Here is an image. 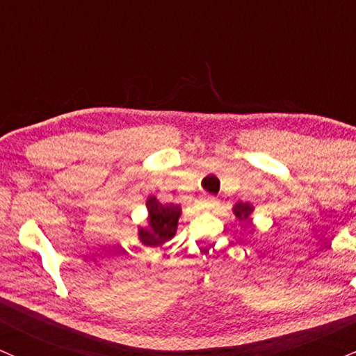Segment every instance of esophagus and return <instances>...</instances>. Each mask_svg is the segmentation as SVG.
<instances>
[{
  "label": "esophagus",
  "mask_w": 356,
  "mask_h": 356,
  "mask_svg": "<svg viewBox=\"0 0 356 356\" xmlns=\"http://www.w3.org/2000/svg\"><path fill=\"white\" fill-rule=\"evenodd\" d=\"M200 204H202L203 210H211V208H215L218 202H216V198H213V196H203L202 200H200Z\"/></svg>",
  "instance_id": "34e87169"
}]
</instances>
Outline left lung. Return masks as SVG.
Returning <instances> with one entry per match:
<instances>
[{
	"instance_id": "obj_1",
	"label": "left lung",
	"mask_w": 356,
	"mask_h": 356,
	"mask_svg": "<svg viewBox=\"0 0 356 356\" xmlns=\"http://www.w3.org/2000/svg\"><path fill=\"white\" fill-rule=\"evenodd\" d=\"M253 210H254V207L252 203L238 202L235 207H233V215H235L240 221H245L250 218V215H252Z\"/></svg>"
}]
</instances>
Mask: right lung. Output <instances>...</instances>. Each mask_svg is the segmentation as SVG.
<instances>
[{
    "mask_svg": "<svg viewBox=\"0 0 356 356\" xmlns=\"http://www.w3.org/2000/svg\"><path fill=\"white\" fill-rule=\"evenodd\" d=\"M146 208H148V227L138 228V240L149 248L161 246L177 233L181 207L173 203H160L156 196H149L146 200Z\"/></svg>",
    "mask_w": 356,
    "mask_h": 356,
    "instance_id": "right-lung-1",
    "label": "right lung"
}]
</instances>
